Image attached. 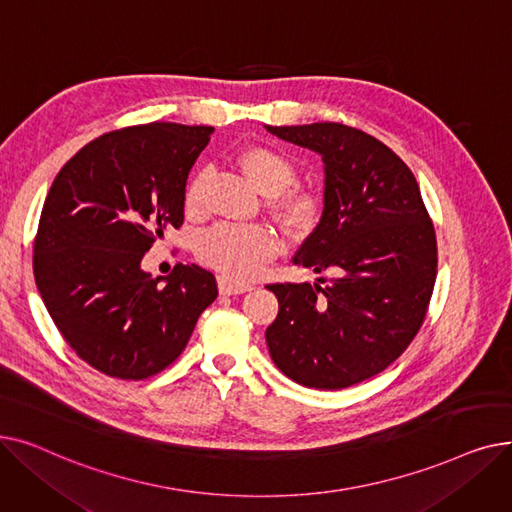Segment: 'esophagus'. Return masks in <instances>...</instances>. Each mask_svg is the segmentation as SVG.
Wrapping results in <instances>:
<instances>
[{"mask_svg":"<svg viewBox=\"0 0 512 512\" xmlns=\"http://www.w3.org/2000/svg\"><path fill=\"white\" fill-rule=\"evenodd\" d=\"M218 288H220L222 294H242V292L253 290V286L247 284V282H234V280L224 278V276L218 278Z\"/></svg>","mask_w":512,"mask_h":512,"instance_id":"34e87169","label":"esophagus"}]
</instances>
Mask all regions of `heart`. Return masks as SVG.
<instances>
[{"instance_id":"b5f03b06","label":"heart","mask_w":512,"mask_h":512,"mask_svg":"<svg viewBox=\"0 0 512 512\" xmlns=\"http://www.w3.org/2000/svg\"><path fill=\"white\" fill-rule=\"evenodd\" d=\"M236 161L259 193L267 197L278 195L274 213L288 232L309 234L319 226L326 207L324 195L313 188L288 191L297 182V168L290 157L270 145H253L242 149ZM205 180V172H197L188 180L184 191V207L188 213H199L203 209ZM278 251L280 242L274 230L259 224L218 226L205 232L197 245L199 259L234 282L255 276Z\"/></svg>"}]
</instances>
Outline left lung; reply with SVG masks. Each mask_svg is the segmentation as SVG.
<instances>
[{
	"label": "left lung",
	"instance_id": "left-lung-1",
	"mask_svg": "<svg viewBox=\"0 0 512 512\" xmlns=\"http://www.w3.org/2000/svg\"><path fill=\"white\" fill-rule=\"evenodd\" d=\"M265 128L324 159V215L292 261L334 274L326 286H267L280 309L265 342L292 382L342 390L384 371L419 332L436 230L409 166L371 134L338 122Z\"/></svg>",
	"mask_w": 512,
	"mask_h": 512
}]
</instances>
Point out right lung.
Instances as JSON below:
<instances>
[{"label": "right lung", "mask_w": 512, "mask_h": 512, "mask_svg": "<svg viewBox=\"0 0 512 512\" xmlns=\"http://www.w3.org/2000/svg\"><path fill=\"white\" fill-rule=\"evenodd\" d=\"M211 126L151 122L101 134L53 180L33 247L41 299L72 351L97 371L145 380L174 363L218 297L211 272L141 261L184 222L186 178Z\"/></svg>", "instance_id": "right-lung-1"}]
</instances>
